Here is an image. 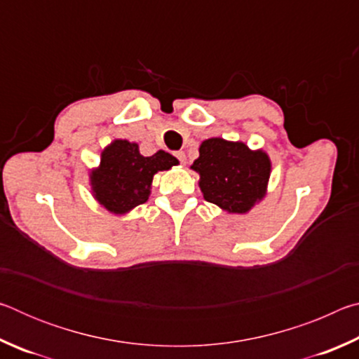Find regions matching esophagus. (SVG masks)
Masks as SVG:
<instances>
[{
    "mask_svg": "<svg viewBox=\"0 0 359 359\" xmlns=\"http://www.w3.org/2000/svg\"><path fill=\"white\" fill-rule=\"evenodd\" d=\"M175 156L179 158V161L182 163V165H185V163H187V155L184 154V151H175Z\"/></svg>",
    "mask_w": 359,
    "mask_h": 359,
    "instance_id": "1",
    "label": "esophagus"
}]
</instances>
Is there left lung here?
Segmentation results:
<instances>
[{"mask_svg":"<svg viewBox=\"0 0 359 359\" xmlns=\"http://www.w3.org/2000/svg\"><path fill=\"white\" fill-rule=\"evenodd\" d=\"M205 201L228 214H247L263 201L271 177V158L263 149L252 150L241 141L205 139L193 161Z\"/></svg>","mask_w":359,"mask_h":359,"instance_id":"8db88e82","label":"left lung"}]
</instances>
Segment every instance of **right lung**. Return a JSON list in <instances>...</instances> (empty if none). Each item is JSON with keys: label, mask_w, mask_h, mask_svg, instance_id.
Wrapping results in <instances>:
<instances>
[{"label": "right lung", "mask_w": 359, "mask_h": 359, "mask_svg": "<svg viewBox=\"0 0 359 359\" xmlns=\"http://www.w3.org/2000/svg\"><path fill=\"white\" fill-rule=\"evenodd\" d=\"M177 165V158L165 150L144 156L136 142L114 139L102 150L100 165L88 172L92 194L111 214L126 215L147 201L156 172Z\"/></svg>", "instance_id": "right-lung-1"}]
</instances>
